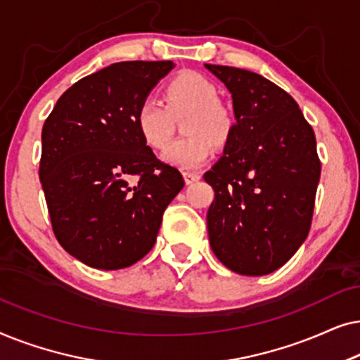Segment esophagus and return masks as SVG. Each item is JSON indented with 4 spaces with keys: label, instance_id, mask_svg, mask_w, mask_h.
Segmentation results:
<instances>
[{
    "label": "esophagus",
    "instance_id": "esophagus-1",
    "mask_svg": "<svg viewBox=\"0 0 360 360\" xmlns=\"http://www.w3.org/2000/svg\"><path fill=\"white\" fill-rule=\"evenodd\" d=\"M184 176H185V181L188 185L190 184H195V181H198L201 179V175L198 174V172H185Z\"/></svg>",
    "mask_w": 360,
    "mask_h": 360
}]
</instances>
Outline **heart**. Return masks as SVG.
<instances>
[{"label":"heart","instance_id":"heart-1","mask_svg":"<svg viewBox=\"0 0 360 360\" xmlns=\"http://www.w3.org/2000/svg\"><path fill=\"white\" fill-rule=\"evenodd\" d=\"M165 105L147 96L136 112V124L144 142L152 149L162 150L169 144L174 117L181 121L186 137L175 141L164 152L165 162L179 169H195L213 152V142L223 146L233 134L234 117L218 101V88L196 72H185L172 78L164 88Z\"/></svg>","mask_w":360,"mask_h":360}]
</instances>
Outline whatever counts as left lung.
I'll return each mask as SVG.
<instances>
[{
  "label": "left lung",
  "mask_w": 360,
  "mask_h": 360,
  "mask_svg": "<svg viewBox=\"0 0 360 360\" xmlns=\"http://www.w3.org/2000/svg\"><path fill=\"white\" fill-rule=\"evenodd\" d=\"M205 67L229 90L236 117L224 155L203 175L214 190L206 214L211 249L236 274L267 275L311 228L321 174L313 127L297 101L259 73Z\"/></svg>",
  "instance_id": "8db88e82"
}]
</instances>
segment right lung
I'll list each match as a JSON object with an SVG mask.
<instances>
[{"label":"right lung","instance_id":"1","mask_svg":"<svg viewBox=\"0 0 360 360\" xmlns=\"http://www.w3.org/2000/svg\"><path fill=\"white\" fill-rule=\"evenodd\" d=\"M172 60L117 62L78 80L42 127L39 165L53 234L88 267H129L154 248L162 214L184 188L136 124Z\"/></svg>","mask_w":360,"mask_h":360}]
</instances>
